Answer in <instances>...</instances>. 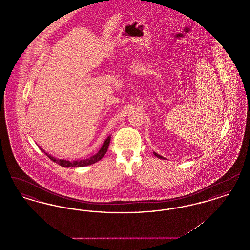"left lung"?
Masks as SVG:
<instances>
[{
	"label": "left lung",
	"mask_w": 250,
	"mask_h": 250,
	"mask_svg": "<svg viewBox=\"0 0 250 250\" xmlns=\"http://www.w3.org/2000/svg\"><path fill=\"white\" fill-rule=\"evenodd\" d=\"M154 155H155V156H156V157H157V158H160V159H166V158H165V157H163V156H162V155H158V154H156V153H155V152H154Z\"/></svg>",
	"instance_id": "8db88e82"
}]
</instances>
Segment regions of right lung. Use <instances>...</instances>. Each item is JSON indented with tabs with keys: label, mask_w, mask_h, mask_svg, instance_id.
<instances>
[{
	"label": "right lung",
	"mask_w": 250,
	"mask_h": 250,
	"mask_svg": "<svg viewBox=\"0 0 250 250\" xmlns=\"http://www.w3.org/2000/svg\"><path fill=\"white\" fill-rule=\"evenodd\" d=\"M110 138H111V137H110V135H109L107 139L105 140V142L103 143L101 149H100L95 155L91 156V157H89V158H87V159H83V160H73V161H70V160H65V159H60V158H57V157H54V156L49 155L48 153H46V151L43 150L41 147H39V148H40L41 151H42L43 153H45L46 155H47L48 157H49L53 162L59 164L60 166L64 167H77L89 166V165H92V164H94L95 162L99 161L100 159H102V157L107 153V148H108V145H109V143H110Z\"/></svg>",
	"instance_id": "obj_1"
}]
</instances>
